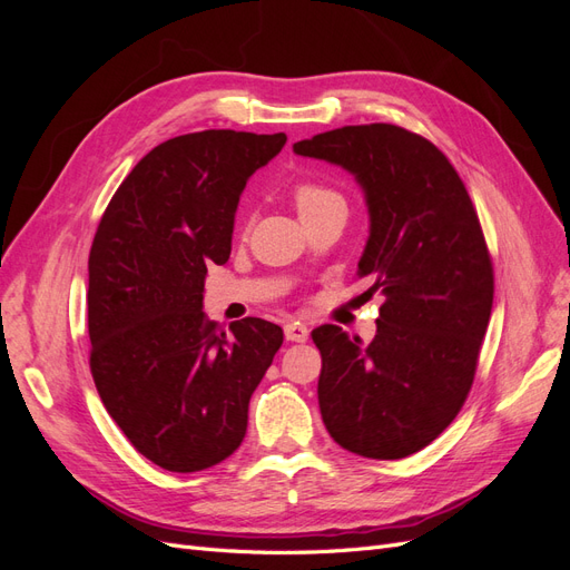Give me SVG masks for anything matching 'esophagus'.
Returning a JSON list of instances; mask_svg holds the SVG:
<instances>
[{
	"instance_id": "obj_1",
	"label": "esophagus",
	"mask_w": 570,
	"mask_h": 570,
	"mask_svg": "<svg viewBox=\"0 0 570 570\" xmlns=\"http://www.w3.org/2000/svg\"><path fill=\"white\" fill-rule=\"evenodd\" d=\"M285 337L289 342H306L308 340V327L299 321H292L285 325Z\"/></svg>"
}]
</instances>
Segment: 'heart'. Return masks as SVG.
I'll return each mask as SVG.
<instances>
[{
	"label": "heart",
	"mask_w": 570,
	"mask_h": 570,
	"mask_svg": "<svg viewBox=\"0 0 570 570\" xmlns=\"http://www.w3.org/2000/svg\"><path fill=\"white\" fill-rule=\"evenodd\" d=\"M331 202H342V197L335 193V189L318 185V183H302L295 189V204L299 214L304 212H312L318 209L323 204H331Z\"/></svg>",
	"instance_id": "obj_1"
}]
</instances>
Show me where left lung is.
Returning <instances> with one entry per match:
<instances>
[{"instance_id": "1", "label": "left lung", "mask_w": 570, "mask_h": 570, "mask_svg": "<svg viewBox=\"0 0 570 570\" xmlns=\"http://www.w3.org/2000/svg\"><path fill=\"white\" fill-rule=\"evenodd\" d=\"M350 170L364 189L368 239L361 297L381 295L375 337L312 333L323 358L318 406L342 450L404 459L461 411L485 337L494 275L473 202L450 159L400 126H344L292 145Z\"/></svg>"}]
</instances>
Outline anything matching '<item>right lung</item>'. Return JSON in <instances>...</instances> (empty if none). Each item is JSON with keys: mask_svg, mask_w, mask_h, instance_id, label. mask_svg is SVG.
I'll use <instances>...</instances> for the list:
<instances>
[{"mask_svg": "<svg viewBox=\"0 0 570 570\" xmlns=\"http://www.w3.org/2000/svg\"><path fill=\"white\" fill-rule=\"evenodd\" d=\"M285 132L202 130L166 140L120 183L90 249V371L130 444L170 473L228 459L283 344L264 318L226 333L202 312L206 266L226 264L239 195Z\"/></svg>", "mask_w": 570, "mask_h": 570, "instance_id": "right-lung-1", "label": "right lung"}]
</instances>
